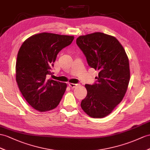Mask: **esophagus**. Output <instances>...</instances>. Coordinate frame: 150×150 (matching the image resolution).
Returning a JSON list of instances; mask_svg holds the SVG:
<instances>
[{
    "label": "esophagus",
    "mask_w": 150,
    "mask_h": 150,
    "mask_svg": "<svg viewBox=\"0 0 150 150\" xmlns=\"http://www.w3.org/2000/svg\"><path fill=\"white\" fill-rule=\"evenodd\" d=\"M78 85V84H74V83H69V86H70L71 88H73L76 87Z\"/></svg>",
    "instance_id": "obj_1"
}]
</instances>
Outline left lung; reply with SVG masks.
Segmentation results:
<instances>
[{
	"instance_id": "left-lung-1",
	"label": "left lung",
	"mask_w": 150,
	"mask_h": 150,
	"mask_svg": "<svg viewBox=\"0 0 150 150\" xmlns=\"http://www.w3.org/2000/svg\"><path fill=\"white\" fill-rule=\"evenodd\" d=\"M76 44L90 67L98 71L97 82L85 85L87 95L81 107L92 118H104L123 99L130 81L129 58L121 44L102 32L81 35Z\"/></svg>"
}]
</instances>
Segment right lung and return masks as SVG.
Instances as JSON below:
<instances>
[{"instance_id": "1", "label": "right lung", "mask_w": 150, "mask_h": 150, "mask_svg": "<svg viewBox=\"0 0 150 150\" xmlns=\"http://www.w3.org/2000/svg\"><path fill=\"white\" fill-rule=\"evenodd\" d=\"M74 36L43 32L25 40L18 53L16 80L25 99L40 112L59 104L67 84L47 79L57 54L74 40Z\"/></svg>"}]
</instances>
